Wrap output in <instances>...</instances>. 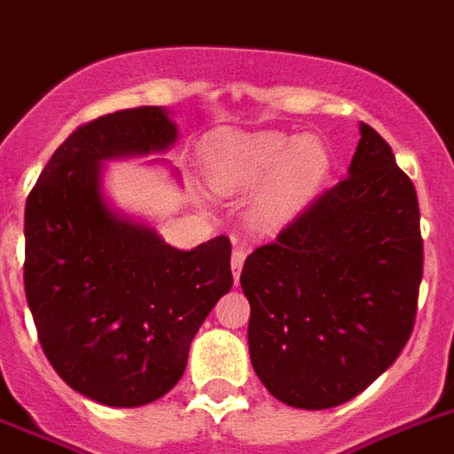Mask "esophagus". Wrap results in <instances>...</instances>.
I'll list each match as a JSON object with an SVG mask.
<instances>
[{
  "instance_id": "obj_1",
  "label": "esophagus",
  "mask_w": 454,
  "mask_h": 454,
  "mask_svg": "<svg viewBox=\"0 0 454 454\" xmlns=\"http://www.w3.org/2000/svg\"><path fill=\"white\" fill-rule=\"evenodd\" d=\"M243 262H246V250L243 248H234L231 253V271H234V280L239 283V276H241Z\"/></svg>"
}]
</instances>
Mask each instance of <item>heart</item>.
<instances>
[{
    "mask_svg": "<svg viewBox=\"0 0 454 454\" xmlns=\"http://www.w3.org/2000/svg\"><path fill=\"white\" fill-rule=\"evenodd\" d=\"M325 167L327 157L313 138L276 132L243 134L224 144L218 181L239 190H257L278 175L260 208L264 223H278L303 204Z\"/></svg>",
    "mask_w": 454,
    "mask_h": 454,
    "instance_id": "1",
    "label": "heart"
}]
</instances>
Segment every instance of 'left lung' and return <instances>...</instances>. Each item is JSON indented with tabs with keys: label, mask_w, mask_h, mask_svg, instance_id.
Here are the masks:
<instances>
[{
	"label": "left lung",
	"mask_w": 454,
	"mask_h": 454,
	"mask_svg": "<svg viewBox=\"0 0 454 454\" xmlns=\"http://www.w3.org/2000/svg\"><path fill=\"white\" fill-rule=\"evenodd\" d=\"M348 178L320 194L241 271L250 362L278 402H350L413 332L422 280L418 194L376 129L359 125Z\"/></svg>",
	"instance_id": "1"
}]
</instances>
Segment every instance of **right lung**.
<instances>
[{
	"mask_svg": "<svg viewBox=\"0 0 454 454\" xmlns=\"http://www.w3.org/2000/svg\"><path fill=\"white\" fill-rule=\"evenodd\" d=\"M176 138L162 106L101 115L52 153L25 204V294L41 348L71 389L104 406L167 395L234 283L227 236L178 250L104 194V162L164 153Z\"/></svg>",
	"mask_w": 454,
	"mask_h": 454,
	"instance_id": "add662e5",
	"label": "right lung"
}]
</instances>
